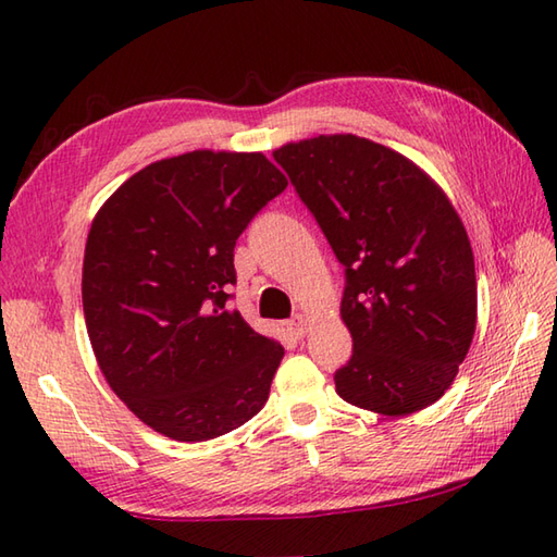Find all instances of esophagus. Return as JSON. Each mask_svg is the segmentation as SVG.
Wrapping results in <instances>:
<instances>
[{
	"label": "esophagus",
	"instance_id": "esophagus-1",
	"mask_svg": "<svg viewBox=\"0 0 557 557\" xmlns=\"http://www.w3.org/2000/svg\"><path fill=\"white\" fill-rule=\"evenodd\" d=\"M287 330L294 337H304L306 333H309V321H306L301 313H297L292 321H287Z\"/></svg>",
	"mask_w": 557,
	"mask_h": 557
}]
</instances>
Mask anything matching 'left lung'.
<instances>
[{"label":"left lung","mask_w":557,"mask_h":557,"mask_svg":"<svg viewBox=\"0 0 557 557\" xmlns=\"http://www.w3.org/2000/svg\"><path fill=\"white\" fill-rule=\"evenodd\" d=\"M345 265L351 359L337 395L383 417L431 407L476 330V272L465 224L409 158L351 134L272 152Z\"/></svg>","instance_id":"obj_1"}]
</instances>
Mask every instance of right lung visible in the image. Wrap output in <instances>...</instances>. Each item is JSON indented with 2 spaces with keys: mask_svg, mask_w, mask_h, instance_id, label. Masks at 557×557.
Listing matches in <instances>:
<instances>
[{
  "mask_svg": "<svg viewBox=\"0 0 557 557\" xmlns=\"http://www.w3.org/2000/svg\"><path fill=\"white\" fill-rule=\"evenodd\" d=\"M287 180L263 152L152 162L104 200L83 256V313L114 395L152 431L210 441L263 409L285 357L230 311L234 246Z\"/></svg>",
  "mask_w": 557,
  "mask_h": 557,
  "instance_id": "obj_1",
  "label": "right lung"
}]
</instances>
